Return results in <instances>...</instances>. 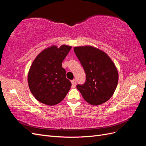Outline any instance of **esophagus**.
<instances>
[{"instance_id":"1","label":"esophagus","mask_w":146,"mask_h":146,"mask_svg":"<svg viewBox=\"0 0 146 146\" xmlns=\"http://www.w3.org/2000/svg\"><path fill=\"white\" fill-rule=\"evenodd\" d=\"M71 83H72V86L73 88H75L76 86V84H77V82L76 80H73L71 81Z\"/></svg>"}]
</instances>
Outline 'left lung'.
<instances>
[{"mask_svg": "<svg viewBox=\"0 0 146 146\" xmlns=\"http://www.w3.org/2000/svg\"><path fill=\"white\" fill-rule=\"evenodd\" d=\"M75 54L86 73V82L77 90L88 103L99 105L108 101L117 85V69L111 58L99 48L91 46L74 47Z\"/></svg>", "mask_w": 146, "mask_h": 146, "instance_id": "1", "label": "left lung"}]
</instances>
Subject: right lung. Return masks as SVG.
Here are the masks:
<instances>
[{"instance_id":"add662e5","label":"right lung","mask_w":146,"mask_h":146,"mask_svg":"<svg viewBox=\"0 0 146 146\" xmlns=\"http://www.w3.org/2000/svg\"><path fill=\"white\" fill-rule=\"evenodd\" d=\"M72 47L52 45L36 56L28 73L29 89L35 99L47 105L62 101L69 91L71 83L66 77L62 62Z\"/></svg>"}]
</instances>
